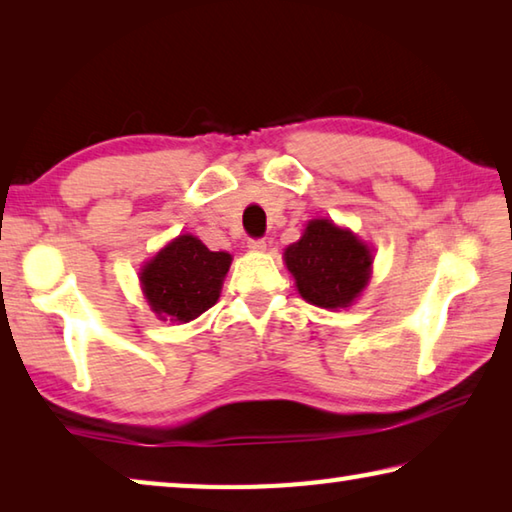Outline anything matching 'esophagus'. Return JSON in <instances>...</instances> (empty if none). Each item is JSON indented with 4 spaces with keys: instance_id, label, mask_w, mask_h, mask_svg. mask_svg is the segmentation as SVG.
<instances>
[{
    "instance_id": "34e87169",
    "label": "esophagus",
    "mask_w": 512,
    "mask_h": 512,
    "mask_svg": "<svg viewBox=\"0 0 512 512\" xmlns=\"http://www.w3.org/2000/svg\"><path fill=\"white\" fill-rule=\"evenodd\" d=\"M248 248L250 250H264L266 248V239H248Z\"/></svg>"
}]
</instances>
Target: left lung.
<instances>
[{"label":"left lung","mask_w":512,"mask_h":512,"mask_svg":"<svg viewBox=\"0 0 512 512\" xmlns=\"http://www.w3.org/2000/svg\"><path fill=\"white\" fill-rule=\"evenodd\" d=\"M300 296L325 309L348 307L368 284L372 255L366 244L332 221H309L300 241L284 250Z\"/></svg>","instance_id":"left-lung-1"}]
</instances>
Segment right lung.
<instances>
[{"label":"right lung","instance_id":"1","mask_svg":"<svg viewBox=\"0 0 512 512\" xmlns=\"http://www.w3.org/2000/svg\"><path fill=\"white\" fill-rule=\"evenodd\" d=\"M232 257L212 253L201 239L183 235L142 268V287L160 318L189 323L219 300Z\"/></svg>","mask_w":512,"mask_h":512}]
</instances>
